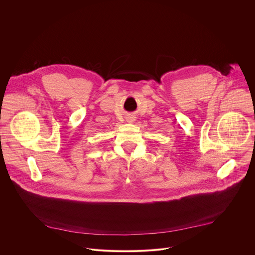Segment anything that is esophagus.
Segmentation results:
<instances>
[{"label": "esophagus", "mask_w": 255, "mask_h": 255, "mask_svg": "<svg viewBox=\"0 0 255 255\" xmlns=\"http://www.w3.org/2000/svg\"><path fill=\"white\" fill-rule=\"evenodd\" d=\"M134 120H135V119H134L133 117H131V118H128V122H131V123H132Z\"/></svg>", "instance_id": "obj_1"}]
</instances>
